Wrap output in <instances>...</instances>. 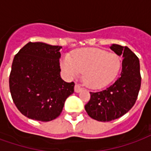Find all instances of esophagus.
<instances>
[{
  "mask_svg": "<svg viewBox=\"0 0 151 151\" xmlns=\"http://www.w3.org/2000/svg\"><path fill=\"white\" fill-rule=\"evenodd\" d=\"M82 90V87L80 85H78V84H76L75 86H74V91H75V92H80Z\"/></svg>",
  "mask_w": 151,
  "mask_h": 151,
  "instance_id": "obj_1",
  "label": "esophagus"
}]
</instances>
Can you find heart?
Instances as JSON below:
<instances>
[{
    "mask_svg": "<svg viewBox=\"0 0 151 151\" xmlns=\"http://www.w3.org/2000/svg\"><path fill=\"white\" fill-rule=\"evenodd\" d=\"M60 66L69 78H76L83 73L86 86L101 88L116 78L121 67V60L116 53L99 48H83L76 51L72 58L64 56Z\"/></svg>",
    "mask_w": 151,
    "mask_h": 151,
    "instance_id": "1",
    "label": "heart"
}]
</instances>
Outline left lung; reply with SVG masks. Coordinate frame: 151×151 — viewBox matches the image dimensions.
Segmentation results:
<instances>
[{"instance_id":"1","label":"left lung","mask_w":151,"mask_h":151,"mask_svg":"<svg viewBox=\"0 0 151 151\" xmlns=\"http://www.w3.org/2000/svg\"><path fill=\"white\" fill-rule=\"evenodd\" d=\"M110 48L123 57L120 77L104 91L90 92L91 99L85 105L89 116L102 122L118 119L133 108L142 80L138 57L126 46L112 44Z\"/></svg>"}]
</instances>
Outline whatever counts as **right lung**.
Returning <instances> with one entry per match:
<instances>
[{
  "mask_svg": "<svg viewBox=\"0 0 151 151\" xmlns=\"http://www.w3.org/2000/svg\"><path fill=\"white\" fill-rule=\"evenodd\" d=\"M60 46L29 42L15 55L9 74L13 101L25 116L51 121L62 111L65 101L74 91L60 73Z\"/></svg>",
  "mask_w": 151,
  "mask_h": 151,
  "instance_id": "obj_1",
  "label": "right lung"
}]
</instances>
